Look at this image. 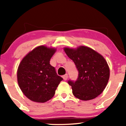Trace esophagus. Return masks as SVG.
<instances>
[{
    "mask_svg": "<svg viewBox=\"0 0 126 126\" xmlns=\"http://www.w3.org/2000/svg\"><path fill=\"white\" fill-rule=\"evenodd\" d=\"M67 78H68V75H67V74H66V75H63V79H64V80H67Z\"/></svg>",
    "mask_w": 126,
    "mask_h": 126,
    "instance_id": "1",
    "label": "esophagus"
}]
</instances>
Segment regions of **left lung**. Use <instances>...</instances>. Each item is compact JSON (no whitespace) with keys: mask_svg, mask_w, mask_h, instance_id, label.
<instances>
[{"mask_svg":"<svg viewBox=\"0 0 126 126\" xmlns=\"http://www.w3.org/2000/svg\"><path fill=\"white\" fill-rule=\"evenodd\" d=\"M68 57L74 62L78 71L76 80L69 79L72 93L79 99L88 101L96 98L104 90L109 80L110 69L105 59L89 47L65 48Z\"/></svg>","mask_w":126,"mask_h":126,"instance_id":"left-lung-1","label":"left lung"}]
</instances>
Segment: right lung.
Listing matches in <instances>:
<instances>
[{"label": "right lung", "mask_w": 126, "mask_h": 126, "mask_svg": "<svg viewBox=\"0 0 126 126\" xmlns=\"http://www.w3.org/2000/svg\"><path fill=\"white\" fill-rule=\"evenodd\" d=\"M56 49L41 46L22 59L17 72L18 85L30 100L45 102L54 96L63 78L50 64Z\"/></svg>", "instance_id": "right-lung-1"}]
</instances>
